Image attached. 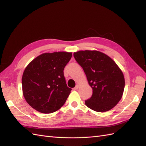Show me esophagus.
Here are the masks:
<instances>
[{
	"instance_id": "34e87169",
	"label": "esophagus",
	"mask_w": 146,
	"mask_h": 146,
	"mask_svg": "<svg viewBox=\"0 0 146 146\" xmlns=\"http://www.w3.org/2000/svg\"><path fill=\"white\" fill-rule=\"evenodd\" d=\"M79 85H78V84H77V85H76V87H74V90H77V89H78V88H79Z\"/></svg>"
}]
</instances>
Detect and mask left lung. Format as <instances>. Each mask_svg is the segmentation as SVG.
<instances>
[{"label":"left lung","mask_w":146,"mask_h":146,"mask_svg":"<svg viewBox=\"0 0 146 146\" xmlns=\"http://www.w3.org/2000/svg\"><path fill=\"white\" fill-rule=\"evenodd\" d=\"M74 56L93 90L85 105L98 112L112 109L123 94L125 82L122 71L111 58L100 51H79L74 52Z\"/></svg>","instance_id":"8db88e82"}]
</instances>
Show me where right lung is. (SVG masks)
Returning a JSON list of instances; mask_svg holds the SVG:
<instances>
[{
	"mask_svg": "<svg viewBox=\"0 0 146 146\" xmlns=\"http://www.w3.org/2000/svg\"><path fill=\"white\" fill-rule=\"evenodd\" d=\"M72 52L44 53L34 59L25 69L22 90L27 102L42 113L54 112L65 104L70 93L64 69Z\"/></svg>",
	"mask_w": 146,
	"mask_h": 146,
	"instance_id": "obj_1",
	"label": "right lung"
}]
</instances>
